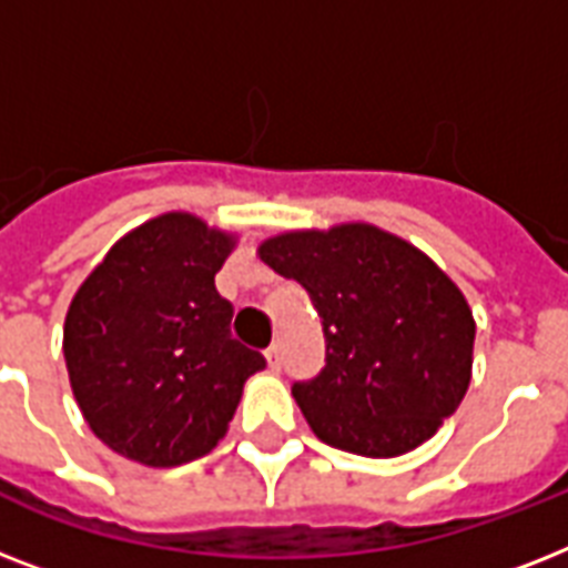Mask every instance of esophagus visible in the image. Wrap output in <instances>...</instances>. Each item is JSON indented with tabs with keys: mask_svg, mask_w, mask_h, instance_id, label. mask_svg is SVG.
<instances>
[{
	"mask_svg": "<svg viewBox=\"0 0 568 568\" xmlns=\"http://www.w3.org/2000/svg\"><path fill=\"white\" fill-rule=\"evenodd\" d=\"M265 359H267V368H271V372H280V368H283V351H280L276 345L267 347Z\"/></svg>",
	"mask_w": 568,
	"mask_h": 568,
	"instance_id": "esophagus-1",
	"label": "esophagus"
}]
</instances>
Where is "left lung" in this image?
I'll use <instances>...</instances> for the list:
<instances>
[{"label": "left lung", "instance_id": "1", "mask_svg": "<svg viewBox=\"0 0 568 568\" xmlns=\"http://www.w3.org/2000/svg\"><path fill=\"white\" fill-rule=\"evenodd\" d=\"M258 258L310 292L324 327V372L292 386L321 442L400 457L457 413L475 318L427 253L374 223H336L262 241Z\"/></svg>", "mask_w": 568, "mask_h": 568}]
</instances>
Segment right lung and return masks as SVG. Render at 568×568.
<instances>
[{
	"instance_id": "add662e5",
	"label": "right lung",
	"mask_w": 568,
	"mask_h": 568,
	"mask_svg": "<svg viewBox=\"0 0 568 568\" xmlns=\"http://www.w3.org/2000/svg\"><path fill=\"white\" fill-rule=\"evenodd\" d=\"M235 235L191 212L126 232L70 301L64 359L84 422L114 454L150 468L205 457L230 430L265 356L230 333L214 274Z\"/></svg>"
}]
</instances>
